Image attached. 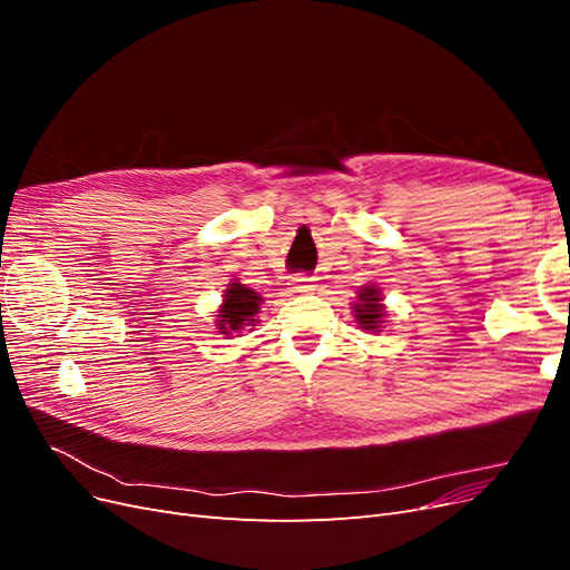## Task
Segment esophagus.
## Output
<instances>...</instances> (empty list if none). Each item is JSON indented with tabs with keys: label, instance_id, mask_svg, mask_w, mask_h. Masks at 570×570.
I'll return each mask as SVG.
<instances>
[{
	"label": "esophagus",
	"instance_id": "34e87169",
	"mask_svg": "<svg viewBox=\"0 0 570 570\" xmlns=\"http://www.w3.org/2000/svg\"><path fill=\"white\" fill-rule=\"evenodd\" d=\"M289 289L297 292V295H308V292L316 289V278H312V275H295L289 281Z\"/></svg>",
	"mask_w": 570,
	"mask_h": 570
}]
</instances>
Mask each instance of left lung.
I'll return each instance as SVG.
<instances>
[{
	"label": "left lung",
	"instance_id": "left-lung-1",
	"mask_svg": "<svg viewBox=\"0 0 570 570\" xmlns=\"http://www.w3.org/2000/svg\"><path fill=\"white\" fill-rule=\"evenodd\" d=\"M358 299L354 304V318L358 323L361 331H377L385 323V306H383V295L375 285H364L358 287Z\"/></svg>",
	"mask_w": 570,
	"mask_h": 570
}]
</instances>
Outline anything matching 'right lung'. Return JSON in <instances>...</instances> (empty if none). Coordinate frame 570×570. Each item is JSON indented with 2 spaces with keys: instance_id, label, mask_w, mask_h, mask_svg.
<instances>
[{
  "instance_id": "right-lung-1",
  "label": "right lung",
  "mask_w": 570,
  "mask_h": 570,
  "mask_svg": "<svg viewBox=\"0 0 570 570\" xmlns=\"http://www.w3.org/2000/svg\"><path fill=\"white\" fill-rule=\"evenodd\" d=\"M264 297L258 292L249 289L243 283H230L226 295H223V304L218 308V333L220 335H235L247 325L256 323V314L262 308Z\"/></svg>"
}]
</instances>
